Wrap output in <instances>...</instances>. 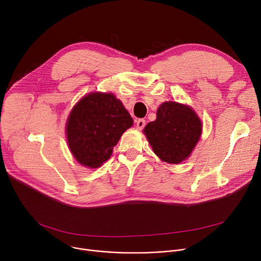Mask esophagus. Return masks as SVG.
<instances>
[{
    "label": "esophagus",
    "instance_id": "1",
    "mask_svg": "<svg viewBox=\"0 0 261 261\" xmlns=\"http://www.w3.org/2000/svg\"><path fill=\"white\" fill-rule=\"evenodd\" d=\"M145 124H146V121H145V119H138L137 120V128L139 129V130H142V129H144V127H145Z\"/></svg>",
    "mask_w": 261,
    "mask_h": 261
}]
</instances>
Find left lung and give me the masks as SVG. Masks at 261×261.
<instances>
[{"label":"left lung","mask_w":261,"mask_h":261,"mask_svg":"<svg viewBox=\"0 0 261 261\" xmlns=\"http://www.w3.org/2000/svg\"><path fill=\"white\" fill-rule=\"evenodd\" d=\"M201 129V121L191 107L166 101L159 107L156 119L147 124L144 133L162 161L179 164L195 148Z\"/></svg>","instance_id":"8db88e82"}]
</instances>
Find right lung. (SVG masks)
<instances>
[{
	"label": "right lung",
	"instance_id": "right-lung-1",
	"mask_svg": "<svg viewBox=\"0 0 261 261\" xmlns=\"http://www.w3.org/2000/svg\"><path fill=\"white\" fill-rule=\"evenodd\" d=\"M133 124L129 112L113 94L90 93L73 107L66 123L67 142L86 167L102 165L122 133Z\"/></svg>",
	"mask_w": 261,
	"mask_h": 261
}]
</instances>
